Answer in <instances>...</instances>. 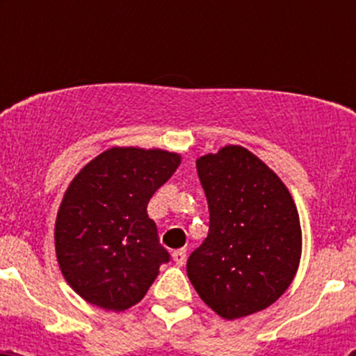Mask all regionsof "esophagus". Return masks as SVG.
I'll list each match as a JSON object with an SVG mask.
<instances>
[{
	"instance_id": "34e87169",
	"label": "esophagus",
	"mask_w": 356,
	"mask_h": 356,
	"mask_svg": "<svg viewBox=\"0 0 356 356\" xmlns=\"http://www.w3.org/2000/svg\"><path fill=\"white\" fill-rule=\"evenodd\" d=\"M186 250H175L174 253H172V258H174L175 265H179V267H182V265L186 264Z\"/></svg>"
}]
</instances>
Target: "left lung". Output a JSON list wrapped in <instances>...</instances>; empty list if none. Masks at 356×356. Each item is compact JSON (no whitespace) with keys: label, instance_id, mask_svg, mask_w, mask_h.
<instances>
[{"label":"left lung","instance_id":"left-lung-1","mask_svg":"<svg viewBox=\"0 0 356 356\" xmlns=\"http://www.w3.org/2000/svg\"><path fill=\"white\" fill-rule=\"evenodd\" d=\"M196 168L210 229L189 254V281L229 321L264 310L289 288L300 264L294 201L281 179L241 146L201 156Z\"/></svg>","mask_w":356,"mask_h":356}]
</instances>
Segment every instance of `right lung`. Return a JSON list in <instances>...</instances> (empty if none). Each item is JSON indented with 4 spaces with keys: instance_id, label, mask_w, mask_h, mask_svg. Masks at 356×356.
Masks as SVG:
<instances>
[{
    "instance_id": "obj_1",
    "label": "right lung",
    "mask_w": 356,
    "mask_h": 356,
    "mask_svg": "<svg viewBox=\"0 0 356 356\" xmlns=\"http://www.w3.org/2000/svg\"><path fill=\"white\" fill-rule=\"evenodd\" d=\"M179 163L181 156L161 149L111 148L70 182L56 217V258L88 303L131 308L170 260L146 207Z\"/></svg>"
}]
</instances>
